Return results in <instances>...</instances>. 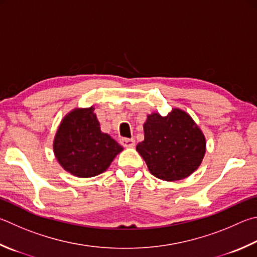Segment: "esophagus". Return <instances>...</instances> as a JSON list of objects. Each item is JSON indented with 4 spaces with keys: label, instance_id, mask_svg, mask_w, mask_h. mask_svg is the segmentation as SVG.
I'll use <instances>...</instances> for the list:
<instances>
[{
    "label": "esophagus",
    "instance_id": "1",
    "mask_svg": "<svg viewBox=\"0 0 257 257\" xmlns=\"http://www.w3.org/2000/svg\"><path fill=\"white\" fill-rule=\"evenodd\" d=\"M120 144L123 147H134L135 146V139L134 138H121Z\"/></svg>",
    "mask_w": 257,
    "mask_h": 257
}]
</instances>
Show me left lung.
<instances>
[{"label": "left lung", "instance_id": "8db88e82", "mask_svg": "<svg viewBox=\"0 0 257 257\" xmlns=\"http://www.w3.org/2000/svg\"><path fill=\"white\" fill-rule=\"evenodd\" d=\"M144 133V142L136 149L157 179H185L201 164L206 139L184 111L173 109L166 116L158 113L148 115Z\"/></svg>", "mask_w": 257, "mask_h": 257}]
</instances>
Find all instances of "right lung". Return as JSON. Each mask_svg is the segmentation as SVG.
<instances>
[{"label":"right lung","mask_w":257,"mask_h":257,"mask_svg":"<svg viewBox=\"0 0 257 257\" xmlns=\"http://www.w3.org/2000/svg\"><path fill=\"white\" fill-rule=\"evenodd\" d=\"M94 108L76 109L65 116L54 141L59 164L73 175L92 177L108 169L122 147L101 132Z\"/></svg>","instance_id":"add662e5"}]
</instances>
